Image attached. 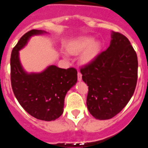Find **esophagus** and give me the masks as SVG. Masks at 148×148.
Segmentation results:
<instances>
[{
    "label": "esophagus",
    "mask_w": 148,
    "mask_h": 148,
    "mask_svg": "<svg viewBox=\"0 0 148 148\" xmlns=\"http://www.w3.org/2000/svg\"><path fill=\"white\" fill-rule=\"evenodd\" d=\"M78 80L79 81V82L82 80V73H81L80 72H78Z\"/></svg>",
    "instance_id": "esophagus-1"
}]
</instances>
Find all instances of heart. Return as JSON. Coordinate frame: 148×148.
<instances>
[{"label": "heart", "instance_id": "b5f03b06", "mask_svg": "<svg viewBox=\"0 0 148 148\" xmlns=\"http://www.w3.org/2000/svg\"><path fill=\"white\" fill-rule=\"evenodd\" d=\"M67 50L71 54L79 53L84 50L80 59L83 64H87L98 55L100 44L98 41H93L92 38L82 37L71 41L68 45Z\"/></svg>", "mask_w": 148, "mask_h": 148}]
</instances>
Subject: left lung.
I'll list each match as a JSON object with an SVG mask.
<instances>
[{
    "instance_id": "8db88e82",
    "label": "left lung",
    "mask_w": 148,
    "mask_h": 148,
    "mask_svg": "<svg viewBox=\"0 0 148 148\" xmlns=\"http://www.w3.org/2000/svg\"><path fill=\"white\" fill-rule=\"evenodd\" d=\"M111 37L109 47L80 70L88 86V110L100 120L121 112L133 96L138 77L137 55L130 40L119 32Z\"/></svg>"
}]
</instances>
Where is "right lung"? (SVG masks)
Masks as SVG:
<instances>
[{"label":"right lung","instance_id":"1","mask_svg":"<svg viewBox=\"0 0 148 148\" xmlns=\"http://www.w3.org/2000/svg\"><path fill=\"white\" fill-rule=\"evenodd\" d=\"M44 32L30 30L18 40L12 51L10 76L14 95L22 108L35 118L49 121L59 118L63 113L65 95L77 82V70L73 67L61 69L55 65L40 73L29 74L23 70L19 50L31 36Z\"/></svg>","mask_w":148,"mask_h":148}]
</instances>
